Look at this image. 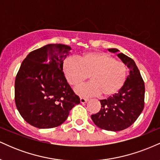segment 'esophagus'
<instances>
[{
    "label": "esophagus",
    "instance_id": "1",
    "mask_svg": "<svg viewBox=\"0 0 160 160\" xmlns=\"http://www.w3.org/2000/svg\"><path fill=\"white\" fill-rule=\"evenodd\" d=\"M80 102H81L82 104L86 103V102H88V99H86V98H80Z\"/></svg>",
    "mask_w": 160,
    "mask_h": 160
}]
</instances>
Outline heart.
Returning <instances> with one entry per match:
<instances>
[{"mask_svg":"<svg viewBox=\"0 0 160 160\" xmlns=\"http://www.w3.org/2000/svg\"><path fill=\"white\" fill-rule=\"evenodd\" d=\"M63 71L68 82L74 87L82 85L89 77L91 82L76 89L85 97L112 96L122 87L127 76L123 62L101 52L85 53L80 58L69 57L64 62Z\"/></svg>","mask_w":160,"mask_h":160,"instance_id":"obj_1","label":"heart"}]
</instances>
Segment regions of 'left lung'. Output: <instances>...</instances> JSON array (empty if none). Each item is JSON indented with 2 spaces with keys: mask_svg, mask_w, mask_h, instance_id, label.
<instances>
[{
  "mask_svg": "<svg viewBox=\"0 0 160 160\" xmlns=\"http://www.w3.org/2000/svg\"><path fill=\"white\" fill-rule=\"evenodd\" d=\"M111 52L117 49H108ZM117 56L129 69V74L117 93L100 100V111L91 116L98 127L108 131L118 132L131 126L140 116L144 107V82L132 58L123 53Z\"/></svg>",
  "mask_w": 160,
  "mask_h": 160,
  "instance_id": "8db88e82",
  "label": "left lung"
}]
</instances>
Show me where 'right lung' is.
I'll use <instances>...</instances> for the list:
<instances>
[{"label":"right lung","mask_w":160,"mask_h":160,"mask_svg":"<svg viewBox=\"0 0 160 160\" xmlns=\"http://www.w3.org/2000/svg\"><path fill=\"white\" fill-rule=\"evenodd\" d=\"M71 49L60 43L46 45L29 53L20 66L15 80L16 105L34 127L60 126L80 104L63 72V61Z\"/></svg>","instance_id":"add662e5"}]
</instances>
